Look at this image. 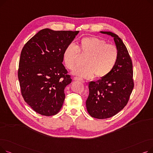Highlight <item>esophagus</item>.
I'll list each match as a JSON object with an SVG mask.
<instances>
[{
    "mask_svg": "<svg viewBox=\"0 0 153 153\" xmlns=\"http://www.w3.org/2000/svg\"><path fill=\"white\" fill-rule=\"evenodd\" d=\"M74 80H75V81H81V82H84V81L82 79H80V78H79V77H74Z\"/></svg>",
    "mask_w": 153,
    "mask_h": 153,
    "instance_id": "1",
    "label": "esophagus"
}]
</instances>
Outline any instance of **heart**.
<instances>
[{
	"label": "heart",
	"mask_w": 153,
	"mask_h": 153,
	"mask_svg": "<svg viewBox=\"0 0 153 153\" xmlns=\"http://www.w3.org/2000/svg\"><path fill=\"white\" fill-rule=\"evenodd\" d=\"M80 51L87 56L85 60V66L77 68L74 74L79 77L97 78L105 77L115 66L118 59L117 48L112 44L97 37H84L80 41L79 46L71 43L65 48L63 58L66 67L74 69L78 64Z\"/></svg>",
	"instance_id": "heart-1"
}]
</instances>
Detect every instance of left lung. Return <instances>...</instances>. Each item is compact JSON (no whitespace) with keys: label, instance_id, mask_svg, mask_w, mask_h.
<instances>
[{"label":"left lung","instance_id":"obj_1","mask_svg":"<svg viewBox=\"0 0 153 153\" xmlns=\"http://www.w3.org/2000/svg\"><path fill=\"white\" fill-rule=\"evenodd\" d=\"M100 33L114 37L118 59L109 74L97 81L89 82L86 107L92 117L105 119L115 115L126 105L134 81L132 61L122 39L110 31Z\"/></svg>","mask_w":153,"mask_h":153}]
</instances>
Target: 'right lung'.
I'll list each match as a JSON object with an SVG mask.
<instances>
[{
    "instance_id": "right-lung-1",
    "label": "right lung",
    "mask_w": 153,
    "mask_h": 153,
    "mask_svg": "<svg viewBox=\"0 0 153 153\" xmlns=\"http://www.w3.org/2000/svg\"><path fill=\"white\" fill-rule=\"evenodd\" d=\"M79 32L45 28L23 48L18 70L21 93L40 115H54L62 106L64 89L72 81L62 63L63 53Z\"/></svg>"
}]
</instances>
